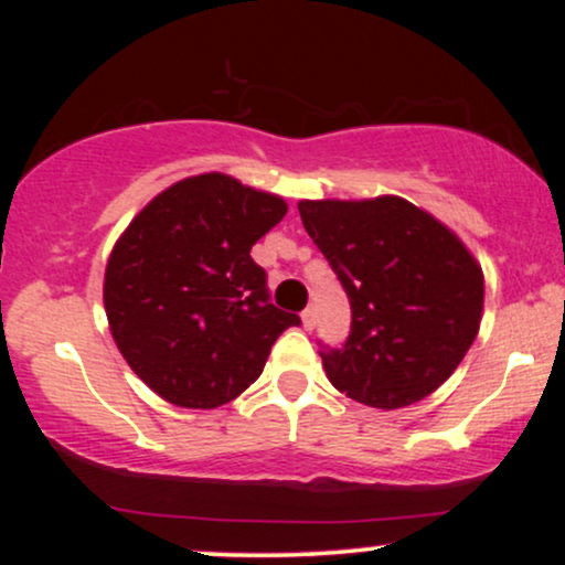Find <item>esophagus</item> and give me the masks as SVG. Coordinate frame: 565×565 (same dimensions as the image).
<instances>
[{
  "label": "esophagus",
  "instance_id": "1",
  "mask_svg": "<svg viewBox=\"0 0 565 565\" xmlns=\"http://www.w3.org/2000/svg\"><path fill=\"white\" fill-rule=\"evenodd\" d=\"M302 327L308 329V332L316 327V310L313 308H305L302 310Z\"/></svg>",
  "mask_w": 565,
  "mask_h": 565
}]
</instances>
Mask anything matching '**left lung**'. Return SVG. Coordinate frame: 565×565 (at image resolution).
I'll return each instance as SVG.
<instances>
[{
  "mask_svg": "<svg viewBox=\"0 0 565 565\" xmlns=\"http://www.w3.org/2000/svg\"><path fill=\"white\" fill-rule=\"evenodd\" d=\"M302 225L350 300L327 377L374 408L423 401L462 364L483 313V270L454 233L398 196L300 201Z\"/></svg>",
  "mask_w": 565,
  "mask_h": 565,
  "instance_id": "left-lung-1",
  "label": "left lung"
}]
</instances>
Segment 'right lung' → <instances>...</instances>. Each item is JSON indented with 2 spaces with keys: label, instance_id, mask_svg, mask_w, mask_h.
<instances>
[{
  "label": "right lung",
  "instance_id": "add662e5",
  "mask_svg": "<svg viewBox=\"0 0 565 565\" xmlns=\"http://www.w3.org/2000/svg\"><path fill=\"white\" fill-rule=\"evenodd\" d=\"M287 204L228 174L161 191L116 242L106 265L108 327L132 372L183 408H217L263 374L300 316L270 302L252 246Z\"/></svg>",
  "mask_w": 565,
  "mask_h": 565
}]
</instances>
